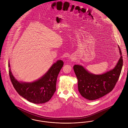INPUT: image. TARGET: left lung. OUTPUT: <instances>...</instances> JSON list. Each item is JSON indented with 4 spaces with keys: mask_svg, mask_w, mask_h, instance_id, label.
I'll list each match as a JSON object with an SVG mask.
<instances>
[{
    "mask_svg": "<svg viewBox=\"0 0 128 128\" xmlns=\"http://www.w3.org/2000/svg\"><path fill=\"white\" fill-rule=\"evenodd\" d=\"M118 46L120 58L115 67L109 72L101 75H94L89 72L80 65L73 66L78 81V90L82 96L89 100H94L103 97L114 89L123 66L122 51Z\"/></svg>",
    "mask_w": 128,
    "mask_h": 128,
    "instance_id": "obj_1",
    "label": "left lung"
}]
</instances>
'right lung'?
<instances>
[{"mask_svg": "<svg viewBox=\"0 0 128 128\" xmlns=\"http://www.w3.org/2000/svg\"><path fill=\"white\" fill-rule=\"evenodd\" d=\"M64 62L58 60L43 77L31 83L20 82L14 78L10 69V77L14 88L18 94L29 102L43 104L48 102L56 91V80ZM8 67H10L8 62Z\"/></svg>", "mask_w": 128, "mask_h": 128, "instance_id": "1", "label": "right lung"}]
</instances>
